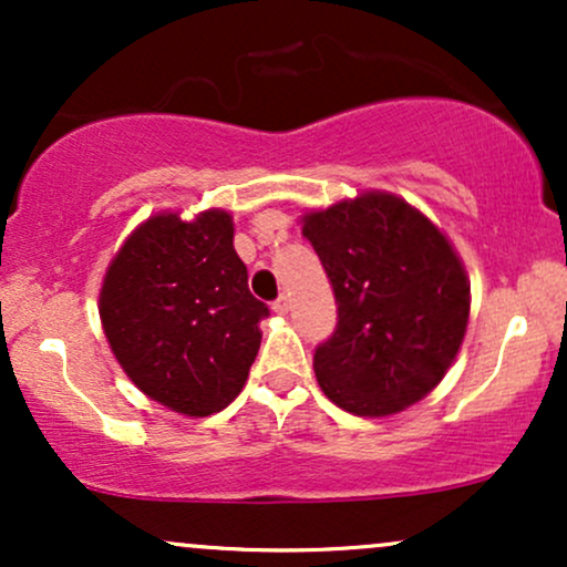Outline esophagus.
<instances>
[{"label": "esophagus", "mask_w": 567, "mask_h": 567, "mask_svg": "<svg viewBox=\"0 0 567 567\" xmlns=\"http://www.w3.org/2000/svg\"><path fill=\"white\" fill-rule=\"evenodd\" d=\"M271 309L277 311V315H288L290 311V298L288 296H279L275 303H271Z\"/></svg>", "instance_id": "34e87169"}]
</instances>
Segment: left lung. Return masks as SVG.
I'll use <instances>...</instances> for the list:
<instances>
[{"label":"left lung","mask_w":567,"mask_h":567,"mask_svg":"<svg viewBox=\"0 0 567 567\" xmlns=\"http://www.w3.org/2000/svg\"><path fill=\"white\" fill-rule=\"evenodd\" d=\"M301 220L338 303L333 336L315 349L322 392L354 415H392L424 400L470 322V277L453 245L386 192Z\"/></svg>","instance_id":"left-lung-1"}]
</instances>
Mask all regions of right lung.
I'll use <instances>...</instances> for the list:
<instances>
[{
  "mask_svg": "<svg viewBox=\"0 0 567 567\" xmlns=\"http://www.w3.org/2000/svg\"><path fill=\"white\" fill-rule=\"evenodd\" d=\"M97 311L127 379L184 415H213L243 392L269 317L247 288L226 210L141 224L103 277Z\"/></svg>",
  "mask_w": 567,
  "mask_h": 567,
  "instance_id": "add662e5",
  "label": "right lung"
}]
</instances>
